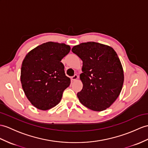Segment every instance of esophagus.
Wrapping results in <instances>:
<instances>
[{"instance_id":"34e87169","label":"esophagus","mask_w":148,"mask_h":148,"mask_svg":"<svg viewBox=\"0 0 148 148\" xmlns=\"http://www.w3.org/2000/svg\"><path fill=\"white\" fill-rule=\"evenodd\" d=\"M77 78H78V75H75L74 76L71 77V80H73V81H75L76 80H77Z\"/></svg>"}]
</instances>
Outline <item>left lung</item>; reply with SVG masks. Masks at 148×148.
Listing matches in <instances>:
<instances>
[{
	"instance_id": "1",
	"label": "left lung",
	"mask_w": 148,
	"mask_h": 148,
	"mask_svg": "<svg viewBox=\"0 0 148 148\" xmlns=\"http://www.w3.org/2000/svg\"><path fill=\"white\" fill-rule=\"evenodd\" d=\"M71 51L83 61L80 75L83 88L77 93L80 102L94 111L107 109L117 99L124 83L123 68L116 52L95 42L81 43Z\"/></svg>"
}]
</instances>
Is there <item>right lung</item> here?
Here are the masks:
<instances>
[{
    "label": "right lung",
    "mask_w": 148,
    "mask_h": 148,
    "mask_svg": "<svg viewBox=\"0 0 148 148\" xmlns=\"http://www.w3.org/2000/svg\"><path fill=\"white\" fill-rule=\"evenodd\" d=\"M70 51L64 43L48 42L29 52L21 66V82L25 95L37 109L46 110L58 104L70 84L61 61Z\"/></svg>",
    "instance_id": "add662e5"
}]
</instances>
